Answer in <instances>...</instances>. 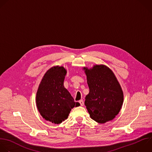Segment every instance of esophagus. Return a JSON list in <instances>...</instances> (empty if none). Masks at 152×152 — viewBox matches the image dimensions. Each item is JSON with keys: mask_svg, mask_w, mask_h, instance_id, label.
<instances>
[{"mask_svg": "<svg viewBox=\"0 0 152 152\" xmlns=\"http://www.w3.org/2000/svg\"><path fill=\"white\" fill-rule=\"evenodd\" d=\"M79 103H80V104L81 106H83L84 105V102H83V101L82 99H81V100L79 101Z\"/></svg>", "mask_w": 152, "mask_h": 152, "instance_id": "1", "label": "esophagus"}]
</instances>
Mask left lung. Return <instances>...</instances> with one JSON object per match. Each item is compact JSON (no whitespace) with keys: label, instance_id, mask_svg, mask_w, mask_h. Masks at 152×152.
I'll use <instances>...</instances> for the list:
<instances>
[{"label":"left lung","instance_id":"left-lung-1","mask_svg":"<svg viewBox=\"0 0 152 152\" xmlns=\"http://www.w3.org/2000/svg\"><path fill=\"white\" fill-rule=\"evenodd\" d=\"M89 88L85 105L91 118L99 124L112 120L119 113L124 94L113 72L104 65L84 67Z\"/></svg>","mask_w":152,"mask_h":152}]
</instances>
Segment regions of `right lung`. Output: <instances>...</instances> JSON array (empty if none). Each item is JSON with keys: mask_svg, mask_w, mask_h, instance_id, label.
Listing matches in <instances>:
<instances>
[{"mask_svg": "<svg viewBox=\"0 0 152 152\" xmlns=\"http://www.w3.org/2000/svg\"><path fill=\"white\" fill-rule=\"evenodd\" d=\"M66 70L63 67H54L45 74L36 93V105L42 116L55 124L67 119L74 107L80 106L64 88Z\"/></svg>", "mask_w": 152, "mask_h": 152, "instance_id": "1", "label": "right lung"}]
</instances>
